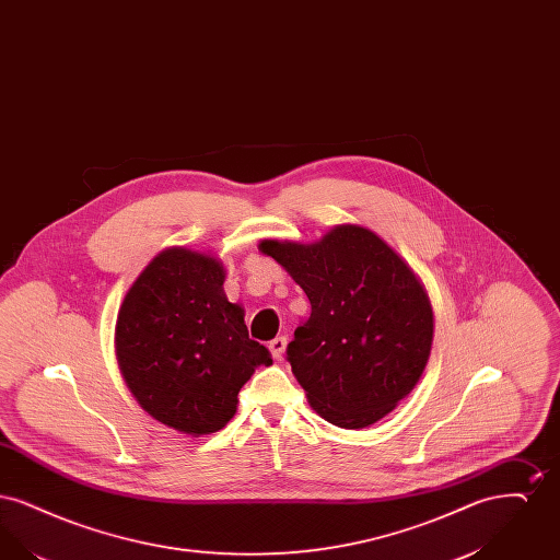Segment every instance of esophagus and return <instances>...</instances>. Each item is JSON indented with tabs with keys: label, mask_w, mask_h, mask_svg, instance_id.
Masks as SVG:
<instances>
[{
	"label": "esophagus",
	"mask_w": 560,
	"mask_h": 560,
	"mask_svg": "<svg viewBox=\"0 0 560 560\" xmlns=\"http://www.w3.org/2000/svg\"><path fill=\"white\" fill-rule=\"evenodd\" d=\"M285 348H288V338H285V336H279V338H275L272 342H268V350L272 352V357H275L277 361H281V359L285 357Z\"/></svg>",
	"instance_id": "obj_1"
}]
</instances>
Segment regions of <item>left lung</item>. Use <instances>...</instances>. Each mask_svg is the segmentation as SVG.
Instances as JSON below:
<instances>
[{"mask_svg": "<svg viewBox=\"0 0 560 560\" xmlns=\"http://www.w3.org/2000/svg\"><path fill=\"white\" fill-rule=\"evenodd\" d=\"M311 300L288 361L311 407L334 427L368 428L422 377L434 313L422 279L372 229L338 224L313 243L262 240Z\"/></svg>", "mask_w": 560, "mask_h": 560, "instance_id": "1", "label": "left lung"}]
</instances>
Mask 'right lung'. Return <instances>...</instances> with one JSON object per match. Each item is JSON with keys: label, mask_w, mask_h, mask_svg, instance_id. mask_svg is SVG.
Returning a JSON list of instances; mask_svg holds the SVG:
<instances>
[{"label": "right lung", "mask_w": 560, "mask_h": 560, "mask_svg": "<svg viewBox=\"0 0 560 560\" xmlns=\"http://www.w3.org/2000/svg\"><path fill=\"white\" fill-rule=\"evenodd\" d=\"M224 277L210 252L167 247L136 277L115 323V354L133 399L190 436L226 427L241 386L272 365L268 348L249 340Z\"/></svg>", "instance_id": "right-lung-1"}]
</instances>
